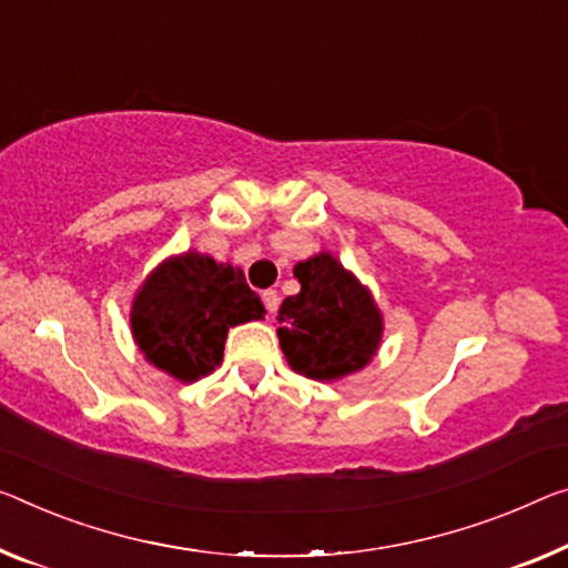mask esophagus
<instances>
[{
	"instance_id": "34e87169",
	"label": "esophagus",
	"mask_w": 568,
	"mask_h": 568,
	"mask_svg": "<svg viewBox=\"0 0 568 568\" xmlns=\"http://www.w3.org/2000/svg\"><path fill=\"white\" fill-rule=\"evenodd\" d=\"M264 304H266L268 312L276 314V310H278V292L276 290H266L264 292Z\"/></svg>"
}]
</instances>
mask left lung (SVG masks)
I'll use <instances>...</instances> for the list:
<instances>
[{
    "mask_svg": "<svg viewBox=\"0 0 568 568\" xmlns=\"http://www.w3.org/2000/svg\"><path fill=\"white\" fill-rule=\"evenodd\" d=\"M300 294L278 310L282 351L296 373L333 381L363 368L378 351L383 322L371 294L329 254L294 268Z\"/></svg>",
    "mask_w": 568,
    "mask_h": 568,
    "instance_id": "8db88e82",
    "label": "left lung"
}]
</instances>
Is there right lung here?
<instances>
[{
    "label": "right lung",
    "instance_id": "1",
    "mask_svg": "<svg viewBox=\"0 0 568 568\" xmlns=\"http://www.w3.org/2000/svg\"><path fill=\"white\" fill-rule=\"evenodd\" d=\"M264 312L241 268L190 251L146 278L132 307V329L146 361L174 378L195 381L221 363L229 327Z\"/></svg>",
    "mask_w": 568,
    "mask_h": 568
}]
</instances>
